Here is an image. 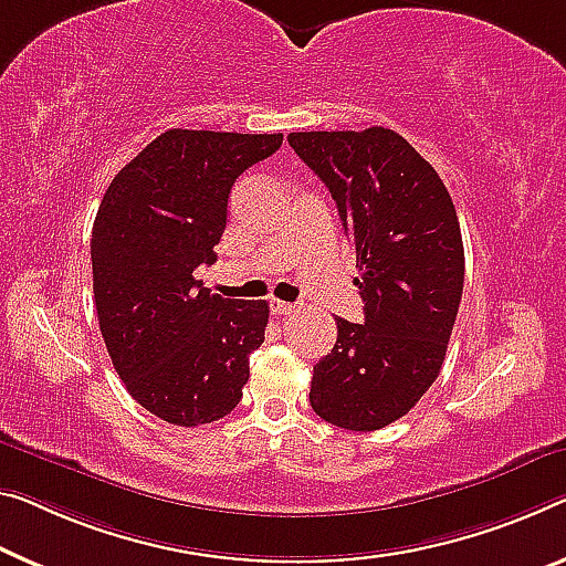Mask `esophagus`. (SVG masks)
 I'll return each mask as SVG.
<instances>
[{
	"label": "esophagus",
	"instance_id": "1",
	"mask_svg": "<svg viewBox=\"0 0 566 566\" xmlns=\"http://www.w3.org/2000/svg\"><path fill=\"white\" fill-rule=\"evenodd\" d=\"M271 311L275 313V316H291V313L295 311V306H293V303H285V301L273 298L271 301Z\"/></svg>",
	"mask_w": 566,
	"mask_h": 566
}]
</instances>
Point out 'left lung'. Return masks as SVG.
Returning a JSON list of instances; mask_svg holds the SVG:
<instances>
[{"instance_id":"obj_1","label":"left lung","mask_w":566,"mask_h":566,"mask_svg":"<svg viewBox=\"0 0 566 566\" xmlns=\"http://www.w3.org/2000/svg\"><path fill=\"white\" fill-rule=\"evenodd\" d=\"M289 144L332 192L349 234L364 321L336 318V344L311 379V407L344 430L399 420L438 379L463 295L455 205L392 128L301 132Z\"/></svg>"}]
</instances>
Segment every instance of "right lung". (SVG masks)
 Wrapping results in <instances>:
<instances>
[{"mask_svg":"<svg viewBox=\"0 0 566 566\" xmlns=\"http://www.w3.org/2000/svg\"><path fill=\"white\" fill-rule=\"evenodd\" d=\"M283 134L169 128L113 177L93 222V295L103 342L138 405L181 428L214 422L242 399L268 303L210 293L234 179Z\"/></svg>","mask_w":566,"mask_h":566,"instance_id":"obj_1","label":"right lung"}]
</instances>
